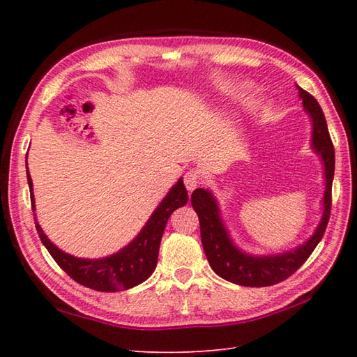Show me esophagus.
Wrapping results in <instances>:
<instances>
[{
	"instance_id": "obj_1",
	"label": "esophagus",
	"mask_w": 357,
	"mask_h": 357,
	"mask_svg": "<svg viewBox=\"0 0 357 357\" xmlns=\"http://www.w3.org/2000/svg\"><path fill=\"white\" fill-rule=\"evenodd\" d=\"M184 184H185L188 192H193L195 188L201 184V174H199V172H196V170L187 172L185 176H184Z\"/></svg>"
}]
</instances>
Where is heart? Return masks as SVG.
Returning a JSON list of instances; mask_svg holds the SVG:
<instances>
[{
  "label": "heart",
  "mask_w": 357,
  "mask_h": 357,
  "mask_svg": "<svg viewBox=\"0 0 357 357\" xmlns=\"http://www.w3.org/2000/svg\"><path fill=\"white\" fill-rule=\"evenodd\" d=\"M245 90H247V87H241V90H239V93L242 95V93H245Z\"/></svg>",
  "instance_id": "1"
}]
</instances>
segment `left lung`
I'll use <instances>...</instances> for the list:
<instances>
[{
	"label": "left lung",
	"instance_id": "left-lung-1",
	"mask_svg": "<svg viewBox=\"0 0 357 357\" xmlns=\"http://www.w3.org/2000/svg\"><path fill=\"white\" fill-rule=\"evenodd\" d=\"M299 98L312 119V149L324 164L325 192L322 218L314 233L305 242L276 255H250L234 244L222 221L221 208L208 188H196L192 206L199 218L201 241L210 267L218 276L244 287H268L291 276L319 244L327 229L331 210V184L335 176V149L328 135L327 121L314 98L298 86Z\"/></svg>",
	"mask_w": 357,
	"mask_h": 357
}]
</instances>
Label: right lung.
<instances>
[{
  "instance_id": "obj_1",
  "label": "right lung",
  "mask_w": 357,
  "mask_h": 357,
  "mask_svg": "<svg viewBox=\"0 0 357 357\" xmlns=\"http://www.w3.org/2000/svg\"><path fill=\"white\" fill-rule=\"evenodd\" d=\"M27 183L30 188V199H32V210L35 211L33 184L29 174V169ZM187 201L188 195L184 187V181L183 178H179L178 183L170 188L165 198L151 213L146 225L138 233V236L128 242L119 252L100 257V259L77 257L63 252L45 236L36 218L35 224L44 247L49 250L55 262L73 280L96 291H121L139 285L151 276L158 264L159 245H161L165 224L173 211L185 206Z\"/></svg>"
}]
</instances>
